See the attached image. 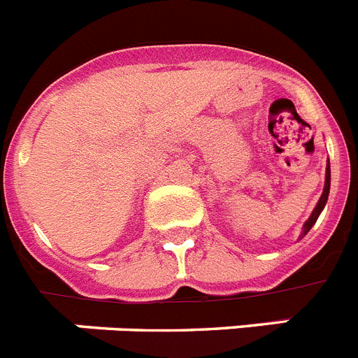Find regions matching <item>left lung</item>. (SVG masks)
Segmentation results:
<instances>
[{
  "label": "left lung",
  "mask_w": 358,
  "mask_h": 358,
  "mask_svg": "<svg viewBox=\"0 0 358 358\" xmlns=\"http://www.w3.org/2000/svg\"><path fill=\"white\" fill-rule=\"evenodd\" d=\"M328 195H330V161H328V163H327V173H324V188H322V194H321V197H319L317 204H315L314 211L310 213L308 220H306V222L303 224L301 238L306 235V233H308L310 229H312V226H314V224L317 222L319 215H321V211L324 210V206H327Z\"/></svg>",
  "instance_id": "8db88e82"
}]
</instances>
